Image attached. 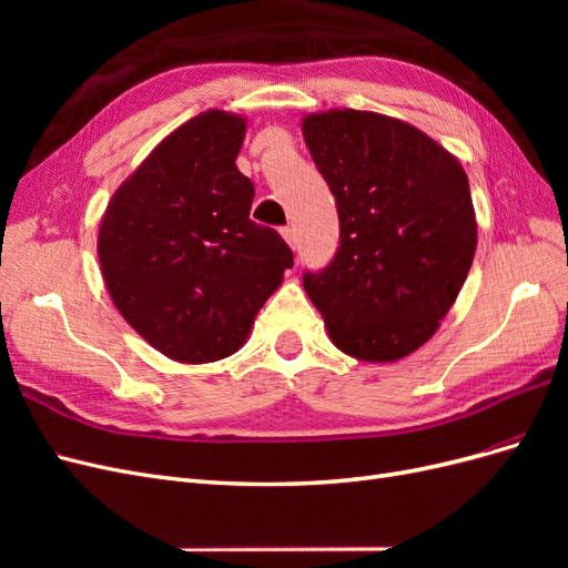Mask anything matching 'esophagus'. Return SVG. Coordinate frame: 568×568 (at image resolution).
Segmentation results:
<instances>
[{
	"label": "esophagus",
	"instance_id": "34e87169",
	"mask_svg": "<svg viewBox=\"0 0 568 568\" xmlns=\"http://www.w3.org/2000/svg\"><path fill=\"white\" fill-rule=\"evenodd\" d=\"M282 236L286 239V244H288L291 248H296V244H298V239H296V230H294V227H291V225L282 227Z\"/></svg>",
	"mask_w": 568,
	"mask_h": 568
}]
</instances>
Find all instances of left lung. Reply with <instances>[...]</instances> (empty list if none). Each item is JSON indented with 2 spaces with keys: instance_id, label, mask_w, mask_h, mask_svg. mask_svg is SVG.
Wrapping results in <instances>:
<instances>
[{
  "instance_id": "1",
  "label": "left lung",
  "mask_w": 568,
  "mask_h": 568,
  "mask_svg": "<svg viewBox=\"0 0 568 568\" xmlns=\"http://www.w3.org/2000/svg\"><path fill=\"white\" fill-rule=\"evenodd\" d=\"M303 134L341 230L329 265L303 272L307 296L343 353L405 357L434 336L469 274L467 173L432 136L379 113H313Z\"/></svg>"
}]
</instances>
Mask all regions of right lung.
<instances>
[{
  "label": "right lung",
  "mask_w": 568,
  "mask_h": 568,
  "mask_svg": "<svg viewBox=\"0 0 568 568\" xmlns=\"http://www.w3.org/2000/svg\"><path fill=\"white\" fill-rule=\"evenodd\" d=\"M244 130L225 111L192 118L149 153L101 220L99 263L115 307L180 363L242 348L294 265L280 232L248 217L255 189L234 163Z\"/></svg>",
  "instance_id": "obj_1"
}]
</instances>
